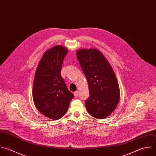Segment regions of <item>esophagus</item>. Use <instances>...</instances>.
Returning a JSON list of instances; mask_svg holds the SVG:
<instances>
[{
	"label": "esophagus",
	"mask_w": 156,
	"mask_h": 156,
	"mask_svg": "<svg viewBox=\"0 0 156 156\" xmlns=\"http://www.w3.org/2000/svg\"><path fill=\"white\" fill-rule=\"evenodd\" d=\"M78 95H79V92H78V91H76V92H74V96H75V97H78Z\"/></svg>",
	"instance_id": "esophagus-1"
}]
</instances>
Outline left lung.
Listing matches in <instances>:
<instances>
[{
	"label": "left lung",
	"mask_w": 156,
	"mask_h": 156,
	"mask_svg": "<svg viewBox=\"0 0 156 156\" xmlns=\"http://www.w3.org/2000/svg\"><path fill=\"white\" fill-rule=\"evenodd\" d=\"M76 56L87 79L89 97L85 101L89 114L98 119L108 117L120 98L119 83L112 67L97 49H79Z\"/></svg>",
	"instance_id": "1"
}]
</instances>
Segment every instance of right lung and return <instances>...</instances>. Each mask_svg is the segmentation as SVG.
Instances as JSON below:
<instances>
[{
	"instance_id": "obj_1",
	"label": "right lung",
	"mask_w": 156,
	"mask_h": 156,
	"mask_svg": "<svg viewBox=\"0 0 156 156\" xmlns=\"http://www.w3.org/2000/svg\"><path fill=\"white\" fill-rule=\"evenodd\" d=\"M68 49L56 45L47 50L37 67L33 87V98L37 109L47 117L58 120L67 111L74 97L61 75Z\"/></svg>"
}]
</instances>
